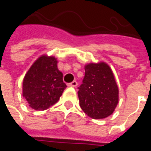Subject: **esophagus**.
<instances>
[{
	"label": "esophagus",
	"mask_w": 151,
	"mask_h": 151,
	"mask_svg": "<svg viewBox=\"0 0 151 151\" xmlns=\"http://www.w3.org/2000/svg\"><path fill=\"white\" fill-rule=\"evenodd\" d=\"M69 86H72V87H76V86H78V82H77L76 80H74V81H73L72 83H70V84H69Z\"/></svg>",
	"instance_id": "esophagus-1"
}]
</instances>
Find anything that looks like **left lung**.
Returning a JSON list of instances; mask_svg holds the SVG:
<instances>
[{
	"label": "left lung",
	"instance_id": "obj_1",
	"mask_svg": "<svg viewBox=\"0 0 151 151\" xmlns=\"http://www.w3.org/2000/svg\"><path fill=\"white\" fill-rule=\"evenodd\" d=\"M78 96L82 110L93 119L111 115L119 101V88L110 66L103 61L85 65Z\"/></svg>",
	"mask_w": 151,
	"mask_h": 151
}]
</instances>
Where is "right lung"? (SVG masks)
<instances>
[{
	"label": "right lung",
	"instance_id": "add662e5",
	"mask_svg": "<svg viewBox=\"0 0 151 151\" xmlns=\"http://www.w3.org/2000/svg\"><path fill=\"white\" fill-rule=\"evenodd\" d=\"M65 88L58 58L45 54L31 65L22 80V96L35 110H45L55 104Z\"/></svg>",
	"mask_w": 151,
	"mask_h": 151
}]
</instances>
